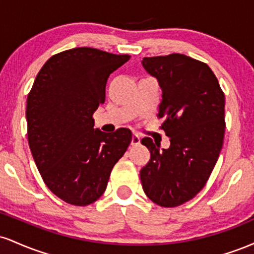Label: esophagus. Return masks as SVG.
<instances>
[{
	"label": "esophagus",
	"instance_id": "34e87169",
	"mask_svg": "<svg viewBox=\"0 0 254 254\" xmlns=\"http://www.w3.org/2000/svg\"><path fill=\"white\" fill-rule=\"evenodd\" d=\"M141 143V137H139L137 133H133L132 138H131V144L132 145H138Z\"/></svg>",
	"mask_w": 254,
	"mask_h": 254
}]
</instances>
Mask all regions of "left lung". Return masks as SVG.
<instances>
[{
  "label": "left lung",
  "mask_w": 254,
  "mask_h": 254,
  "mask_svg": "<svg viewBox=\"0 0 254 254\" xmlns=\"http://www.w3.org/2000/svg\"><path fill=\"white\" fill-rule=\"evenodd\" d=\"M142 65L162 90L157 117L171 145L160 149L144 137L150 160L139 177L151 202L172 208L196 196L216 165L226 127L224 94L211 69L185 55L144 57Z\"/></svg>",
  "instance_id": "left-lung-1"
}]
</instances>
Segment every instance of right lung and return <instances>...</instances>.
<instances>
[{
	"label": "right lung",
	"mask_w": 254,
	"mask_h": 254,
	"mask_svg": "<svg viewBox=\"0 0 254 254\" xmlns=\"http://www.w3.org/2000/svg\"><path fill=\"white\" fill-rule=\"evenodd\" d=\"M130 60L93 48H75L49 58L27 97L28 144L52 193L72 205L101 197L131 131L110 135L94 129L93 113L105 101L110 74Z\"/></svg>",
	"instance_id": "1"
}]
</instances>
